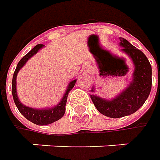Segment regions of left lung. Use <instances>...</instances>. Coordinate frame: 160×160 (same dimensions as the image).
<instances>
[{
  "mask_svg": "<svg viewBox=\"0 0 160 160\" xmlns=\"http://www.w3.org/2000/svg\"><path fill=\"white\" fill-rule=\"evenodd\" d=\"M119 39V45L123 47L122 52L131 58L134 65L132 81L124 92L111 101L91 95L96 108L102 115L112 118H122L137 111L150 95L152 83L151 66L144 53L125 38ZM93 91L94 89H92V92Z\"/></svg>",
  "mask_w": 160,
  "mask_h": 160,
  "instance_id": "left-lung-1",
  "label": "left lung"
}]
</instances>
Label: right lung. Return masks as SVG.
Segmentation results:
<instances>
[{
  "mask_svg": "<svg viewBox=\"0 0 160 160\" xmlns=\"http://www.w3.org/2000/svg\"><path fill=\"white\" fill-rule=\"evenodd\" d=\"M44 46L43 44H37L36 46H34L28 54H26L23 58L20 59V61L18 63V66L16 68V70L13 75L12 78V87H11V92H12V96H13V100L15 102L16 106L18 108V109L19 110V112L29 121H31L32 123H34L35 125L38 126H45L52 124L53 122L60 119L63 116H64L65 111H66V103L68 100V92H70L72 88L75 86L77 80H73L71 81L68 89L66 91L65 94L63 95V98L61 99L60 102L58 105H56L55 107L49 108H44V109H35L33 108H29L23 105L20 101L18 100V95H17V89H16V79H17V75L18 73V71L21 69V68L24 65L27 63L29 58L33 57L34 54L38 52V51L41 48Z\"/></svg>",
  "mask_w": 160,
  "mask_h": 160,
  "instance_id": "add662e5",
  "label": "right lung"
}]
</instances>
